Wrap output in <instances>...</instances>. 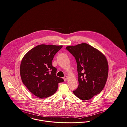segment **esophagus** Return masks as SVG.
<instances>
[{
  "instance_id": "1",
  "label": "esophagus",
  "mask_w": 127,
  "mask_h": 127,
  "mask_svg": "<svg viewBox=\"0 0 127 127\" xmlns=\"http://www.w3.org/2000/svg\"><path fill=\"white\" fill-rule=\"evenodd\" d=\"M67 76H64V77H63V79H64V81H66V80L67 79Z\"/></svg>"
}]
</instances>
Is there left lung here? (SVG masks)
I'll list each match as a JSON object with an SVG mask.
<instances>
[{
  "instance_id": "left-lung-1",
  "label": "left lung",
  "mask_w": 127,
  "mask_h": 127,
  "mask_svg": "<svg viewBox=\"0 0 127 127\" xmlns=\"http://www.w3.org/2000/svg\"><path fill=\"white\" fill-rule=\"evenodd\" d=\"M66 49L77 63L78 87L73 93L82 100H89L104 88L108 74L105 56L87 43L67 46Z\"/></svg>"
}]
</instances>
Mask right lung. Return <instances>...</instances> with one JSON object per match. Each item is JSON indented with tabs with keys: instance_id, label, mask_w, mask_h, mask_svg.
Returning a JSON list of instances; mask_svg holds the SVG:
<instances>
[{
	"instance_id": "obj_1",
	"label": "right lung",
	"mask_w": 127,
	"mask_h": 127,
	"mask_svg": "<svg viewBox=\"0 0 127 127\" xmlns=\"http://www.w3.org/2000/svg\"><path fill=\"white\" fill-rule=\"evenodd\" d=\"M63 46L41 44L29 51L23 57L20 65V75L28 90L41 99L56 93L58 83L64 80L56 76L57 69L52 61Z\"/></svg>"
}]
</instances>
